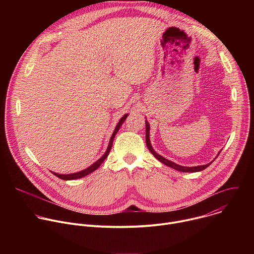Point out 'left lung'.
<instances>
[{"mask_svg": "<svg viewBox=\"0 0 254 254\" xmlns=\"http://www.w3.org/2000/svg\"><path fill=\"white\" fill-rule=\"evenodd\" d=\"M146 143H147V147H148V149L150 150V152L155 156V158H157L160 162H162L164 165H166V166H168V167H171V168H173V169H175V170H177V171H180V172H188V173H190V172H200V171H203V170H205L207 167H209L210 165H211V163L210 164H207V165H203V166H197V167H184V166H180V165H178V164H175V163H173V162H171V161H169V160H167V159H165L164 157H162V156H160L159 154H157L155 151H154V149L152 148V146H151V141H150V126H149V123L146 121Z\"/></svg>", "mask_w": 254, "mask_h": 254, "instance_id": "1", "label": "left lung"}]
</instances>
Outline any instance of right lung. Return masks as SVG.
<instances>
[{
    "mask_svg": "<svg viewBox=\"0 0 254 254\" xmlns=\"http://www.w3.org/2000/svg\"><path fill=\"white\" fill-rule=\"evenodd\" d=\"M127 117V115H125V116L121 119V121L119 122L118 126L116 127V129H115V131H114V133H113V135H112V137H111V140H110V143H108V147H107V150H106L105 154H104L98 161H96L93 165H91L89 168H87V169H85V170H83V171H81V172L74 173V174H69V175H60V174H57V173H53V174H54L56 177H58V178H60V179H62V180H75V179L83 178V177L87 176L88 174L92 173L93 171H95V170L102 164V162L106 159V157L108 156V154H110L111 149H112V146H113V142H114V138H115L116 134L118 133L119 129L121 128V127L123 126L124 122L126 121Z\"/></svg>",
    "mask_w": 254,
    "mask_h": 254,
    "instance_id": "add662e5",
    "label": "right lung"
}]
</instances>
